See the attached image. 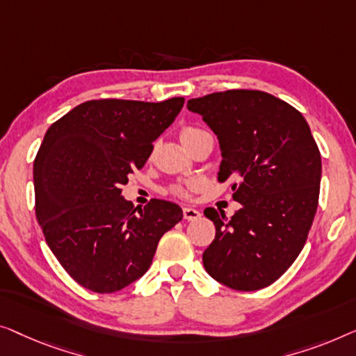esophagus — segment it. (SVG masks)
<instances>
[{"label": "esophagus", "mask_w": 356, "mask_h": 356, "mask_svg": "<svg viewBox=\"0 0 356 356\" xmlns=\"http://www.w3.org/2000/svg\"><path fill=\"white\" fill-rule=\"evenodd\" d=\"M202 216V213L198 211V209L195 208H190V207H185L184 208V218L187 219V221H197Z\"/></svg>", "instance_id": "esophagus-1"}]
</instances>
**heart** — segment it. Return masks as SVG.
<instances>
[{
  "label": "heart",
  "mask_w": 356,
  "mask_h": 356,
  "mask_svg": "<svg viewBox=\"0 0 356 356\" xmlns=\"http://www.w3.org/2000/svg\"><path fill=\"white\" fill-rule=\"evenodd\" d=\"M203 130L202 129H197V127H184L182 130H180V140H187L190 137H193V135L197 134H202ZM195 187V182H184V184H177L174 185V187H171V192L174 195H179V197H188V192Z\"/></svg>",
  "instance_id": "1"
}]
</instances>
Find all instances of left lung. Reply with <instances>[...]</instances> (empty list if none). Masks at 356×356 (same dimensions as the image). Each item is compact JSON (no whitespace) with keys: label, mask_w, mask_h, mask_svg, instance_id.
<instances>
[{"label":"left lung","mask_w":356,"mask_h":356,"mask_svg":"<svg viewBox=\"0 0 356 356\" xmlns=\"http://www.w3.org/2000/svg\"><path fill=\"white\" fill-rule=\"evenodd\" d=\"M218 135V180L234 179L232 218L214 208L204 216L216 237L203 266L218 282L252 292L282 276L302 252L316 214L321 153L302 113L259 90H227L188 99Z\"/></svg>","instance_id":"1"}]
</instances>
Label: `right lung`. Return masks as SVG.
Instances as JSON below:
<instances>
[{
	"label": "right lung",
	"mask_w": 356,
	"mask_h": 356,
	"mask_svg": "<svg viewBox=\"0 0 356 356\" xmlns=\"http://www.w3.org/2000/svg\"><path fill=\"white\" fill-rule=\"evenodd\" d=\"M184 98L161 103L92 99L47 130L33 161L35 214L66 273L97 293L118 292L148 271L159 238L182 221L176 203L122 197Z\"/></svg>",
	"instance_id": "right-lung-1"
}]
</instances>
